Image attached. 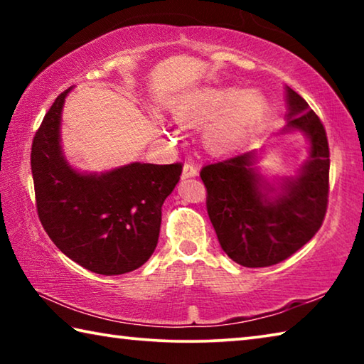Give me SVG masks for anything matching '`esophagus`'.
Listing matches in <instances>:
<instances>
[{
	"mask_svg": "<svg viewBox=\"0 0 364 364\" xmlns=\"http://www.w3.org/2000/svg\"><path fill=\"white\" fill-rule=\"evenodd\" d=\"M197 175V167L194 164L186 162L183 167V178H193Z\"/></svg>",
	"mask_w": 364,
	"mask_h": 364,
	"instance_id": "34e87169",
	"label": "esophagus"
}]
</instances>
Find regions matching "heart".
Wrapping results in <instances>:
<instances>
[{
    "mask_svg": "<svg viewBox=\"0 0 364 364\" xmlns=\"http://www.w3.org/2000/svg\"><path fill=\"white\" fill-rule=\"evenodd\" d=\"M264 112V100L257 91L239 88H205L189 95L178 104L176 117L186 123H204L208 127L207 144L217 151L231 149L249 136Z\"/></svg>",
    "mask_w": 364,
    "mask_h": 364,
    "instance_id": "heart-1",
    "label": "heart"
}]
</instances>
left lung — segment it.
Segmentation results:
<instances>
[{"instance_id":"left-lung-1","label":"left lung","mask_w":364,"mask_h":364,"mask_svg":"<svg viewBox=\"0 0 364 364\" xmlns=\"http://www.w3.org/2000/svg\"><path fill=\"white\" fill-rule=\"evenodd\" d=\"M287 123L282 133L301 132L310 159L299 175L268 183L255 167L257 152L234 154L205 165L207 212L221 249L242 267H271L295 254L323 225L329 196V144L319 117L286 86Z\"/></svg>"}]
</instances>
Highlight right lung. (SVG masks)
I'll use <instances>...</instances> for the list:
<instances>
[{
	"label": "right lung",
	"instance_id": "1",
	"mask_svg": "<svg viewBox=\"0 0 364 364\" xmlns=\"http://www.w3.org/2000/svg\"><path fill=\"white\" fill-rule=\"evenodd\" d=\"M72 86L48 110L32 143L36 210L56 247L97 274L130 273L159 241L162 205L181 164L133 162L106 173H80L60 147V114Z\"/></svg>",
	"mask_w": 364,
	"mask_h": 364
}]
</instances>
